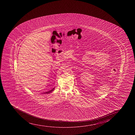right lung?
Here are the masks:
<instances>
[{
  "label": "right lung",
  "mask_w": 135,
  "mask_h": 135,
  "mask_svg": "<svg viewBox=\"0 0 135 135\" xmlns=\"http://www.w3.org/2000/svg\"><path fill=\"white\" fill-rule=\"evenodd\" d=\"M55 88H53L50 91H47V92H44V93H43L44 94H48L50 93H51V92H52V91H53L54 90Z\"/></svg>",
  "instance_id": "obj_1"
}]
</instances>
